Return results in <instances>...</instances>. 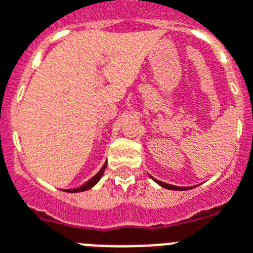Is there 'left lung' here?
<instances>
[{
    "instance_id": "1",
    "label": "left lung",
    "mask_w": 253,
    "mask_h": 253,
    "mask_svg": "<svg viewBox=\"0 0 253 253\" xmlns=\"http://www.w3.org/2000/svg\"><path fill=\"white\" fill-rule=\"evenodd\" d=\"M150 178L153 179L154 182H157L158 185L162 186V187H165V189H169V190H179V191H182V190H189L191 189V187H182V186H174V185H169V183H165V182H161V181H158V179H156V178H153L152 175H150Z\"/></svg>"
}]
</instances>
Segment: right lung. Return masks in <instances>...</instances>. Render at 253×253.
Masks as SVG:
<instances>
[{
    "mask_svg": "<svg viewBox=\"0 0 253 253\" xmlns=\"http://www.w3.org/2000/svg\"><path fill=\"white\" fill-rule=\"evenodd\" d=\"M105 168H107V162H105L104 165H103V168L97 171V173L93 175V177L91 178V179H88L84 185H82L80 187H76V189H68L66 190V191H68V193H80V191H87V190H89L91 187H93V186L97 183V182L100 181V178L103 177V174H104V170Z\"/></svg>",
    "mask_w": 253,
    "mask_h": 253,
    "instance_id": "right-lung-1",
    "label": "right lung"
}]
</instances>
